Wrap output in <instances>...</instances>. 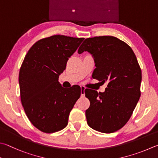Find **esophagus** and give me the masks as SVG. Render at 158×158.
<instances>
[{
    "mask_svg": "<svg viewBox=\"0 0 158 158\" xmlns=\"http://www.w3.org/2000/svg\"><path fill=\"white\" fill-rule=\"evenodd\" d=\"M85 87L83 86V85H81V94L82 97H84L85 95Z\"/></svg>",
    "mask_w": 158,
    "mask_h": 158,
    "instance_id": "obj_1",
    "label": "esophagus"
}]
</instances>
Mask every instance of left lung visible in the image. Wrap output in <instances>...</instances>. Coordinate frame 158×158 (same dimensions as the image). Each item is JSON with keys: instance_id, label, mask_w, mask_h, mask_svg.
<instances>
[{"instance_id": "1", "label": "left lung", "mask_w": 158, "mask_h": 158, "mask_svg": "<svg viewBox=\"0 0 158 158\" xmlns=\"http://www.w3.org/2000/svg\"><path fill=\"white\" fill-rule=\"evenodd\" d=\"M84 51L94 56L96 68L93 78L104 84L108 81L104 93L85 90L90 102L85 110L87 123L94 130L113 133L127 124L139 101L141 68L131 48L116 37L85 39L78 53Z\"/></svg>"}]
</instances>
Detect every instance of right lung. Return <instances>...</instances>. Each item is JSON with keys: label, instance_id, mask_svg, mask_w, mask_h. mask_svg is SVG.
I'll return each mask as SVG.
<instances>
[{"label": "right lung", "instance_id": "obj_1", "mask_svg": "<svg viewBox=\"0 0 158 158\" xmlns=\"http://www.w3.org/2000/svg\"><path fill=\"white\" fill-rule=\"evenodd\" d=\"M84 39L64 35L40 39L22 63L19 81L23 107L31 124L44 133L66 127L70 111L81 95L79 85L67 90L58 79Z\"/></svg>", "mask_w": 158, "mask_h": 158}]
</instances>
